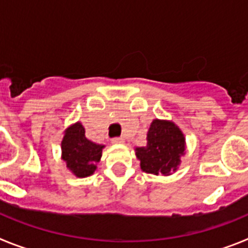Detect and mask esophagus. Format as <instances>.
<instances>
[{
  "instance_id": "1",
  "label": "esophagus",
  "mask_w": 248,
  "mask_h": 248,
  "mask_svg": "<svg viewBox=\"0 0 248 248\" xmlns=\"http://www.w3.org/2000/svg\"><path fill=\"white\" fill-rule=\"evenodd\" d=\"M111 143L115 144V145H118V144H124V139H123V138H114V139L111 140Z\"/></svg>"
}]
</instances>
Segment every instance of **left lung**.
<instances>
[{
  "instance_id": "8db88e82",
  "label": "left lung",
  "mask_w": 248,
  "mask_h": 248,
  "mask_svg": "<svg viewBox=\"0 0 248 248\" xmlns=\"http://www.w3.org/2000/svg\"><path fill=\"white\" fill-rule=\"evenodd\" d=\"M185 150L181 129L171 120L154 119L146 134V145L135 148V155L144 172L169 176L177 170Z\"/></svg>"
}]
</instances>
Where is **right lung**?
Returning a JSON list of instances; mask_svg holds the SVG:
<instances>
[{"label": "right lung", "mask_w": 248, "mask_h": 248, "mask_svg": "<svg viewBox=\"0 0 248 248\" xmlns=\"http://www.w3.org/2000/svg\"><path fill=\"white\" fill-rule=\"evenodd\" d=\"M105 146L95 144L85 138V129L82 123L77 122L64 130L61 149L62 160L67 169L77 177H88L97 170L102 151Z\"/></svg>", "instance_id": "add662e5"}]
</instances>
